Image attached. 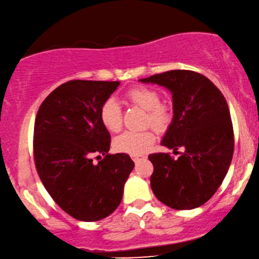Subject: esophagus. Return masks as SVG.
<instances>
[{
	"instance_id": "34e87169",
	"label": "esophagus",
	"mask_w": 259,
	"mask_h": 259,
	"mask_svg": "<svg viewBox=\"0 0 259 259\" xmlns=\"http://www.w3.org/2000/svg\"><path fill=\"white\" fill-rule=\"evenodd\" d=\"M133 158V160H134V162H139V161H141V160L143 159V156H132Z\"/></svg>"
}]
</instances>
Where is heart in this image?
Instances as JSON below:
<instances>
[{
    "mask_svg": "<svg viewBox=\"0 0 259 259\" xmlns=\"http://www.w3.org/2000/svg\"><path fill=\"white\" fill-rule=\"evenodd\" d=\"M126 98L134 105L146 110L145 125L153 126L156 132L162 133L172 122V107L168 104L160 103V94L148 87H136L126 93ZM100 120L110 133L119 132L122 127V110L113 98H109L100 107ZM155 135L153 130L125 132L113 140V148L119 153L137 156L152 148Z\"/></svg>",
    "mask_w": 259,
    "mask_h": 259,
    "instance_id": "obj_1",
    "label": "heart"
}]
</instances>
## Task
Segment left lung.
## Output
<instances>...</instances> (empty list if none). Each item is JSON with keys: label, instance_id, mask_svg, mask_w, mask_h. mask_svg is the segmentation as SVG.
<instances>
[{"label": "left lung", "instance_id": "left-lung-1", "mask_svg": "<svg viewBox=\"0 0 259 259\" xmlns=\"http://www.w3.org/2000/svg\"><path fill=\"white\" fill-rule=\"evenodd\" d=\"M140 81L172 93L173 119L161 145L173 150L184 148L178 159L167 153L148 156L154 166V195L177 210L197 208L217 192L233 156L227 101L209 78L191 70H169Z\"/></svg>", "mask_w": 259, "mask_h": 259}]
</instances>
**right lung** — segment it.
<instances>
[{
    "label": "right lung",
    "instance_id": "right-lung-1",
    "mask_svg": "<svg viewBox=\"0 0 259 259\" xmlns=\"http://www.w3.org/2000/svg\"><path fill=\"white\" fill-rule=\"evenodd\" d=\"M119 81L71 80L52 91L39 107L33 153L39 178L55 202L80 221H98L116 210L135 163L110 154L111 136L100 107ZM96 155L104 158L97 164Z\"/></svg>",
    "mask_w": 259,
    "mask_h": 259
}]
</instances>
